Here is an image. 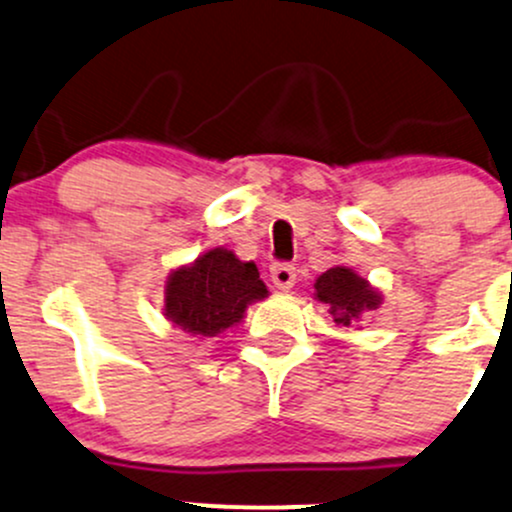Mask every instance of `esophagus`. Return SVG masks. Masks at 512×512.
I'll return each mask as SVG.
<instances>
[{
    "label": "esophagus",
    "mask_w": 512,
    "mask_h": 512,
    "mask_svg": "<svg viewBox=\"0 0 512 512\" xmlns=\"http://www.w3.org/2000/svg\"><path fill=\"white\" fill-rule=\"evenodd\" d=\"M269 272H272V282L277 289L286 291L296 284V267L291 262H274Z\"/></svg>",
    "instance_id": "1"
}]
</instances>
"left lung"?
Here are the masks:
<instances>
[{"mask_svg": "<svg viewBox=\"0 0 512 512\" xmlns=\"http://www.w3.org/2000/svg\"><path fill=\"white\" fill-rule=\"evenodd\" d=\"M313 286H316L318 301L328 303L338 325L355 323L364 311H374L381 303V296L367 284V279L357 277L347 267L328 269Z\"/></svg>", "mask_w": 512, "mask_h": 512, "instance_id": "8db88e82", "label": "left lung"}]
</instances>
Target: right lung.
<instances>
[{"label":"right lung","mask_w":512,"mask_h":512,"mask_svg":"<svg viewBox=\"0 0 512 512\" xmlns=\"http://www.w3.org/2000/svg\"><path fill=\"white\" fill-rule=\"evenodd\" d=\"M265 296L267 286L255 262H240L233 252L216 247L192 267L172 272L165 289V311L187 333L213 338L238 325L245 308Z\"/></svg>","instance_id":"right-lung-1"}]
</instances>
